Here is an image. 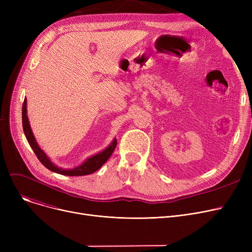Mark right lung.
Here are the masks:
<instances>
[{
    "label": "right lung",
    "instance_id": "1",
    "mask_svg": "<svg viewBox=\"0 0 252 252\" xmlns=\"http://www.w3.org/2000/svg\"><path fill=\"white\" fill-rule=\"evenodd\" d=\"M22 126H23L25 137L28 139V142L31 145V147L33 150L34 154L36 155L37 159L51 171H54V173L64 175V176L75 177V176H86V175H91L93 173H95L96 170H98L106 161L108 160V158L111 156L117 144L116 140H114L109 147H107L102 152L90 157L89 159H87L82 165H79L72 169H63L56 166L54 163H52L49 158L47 157V155L44 153V151L41 148L38 147L37 143L35 142V139L32 135V131L29 123L28 115H26V98L24 99L22 104Z\"/></svg>",
    "mask_w": 252,
    "mask_h": 252
}]
</instances>
